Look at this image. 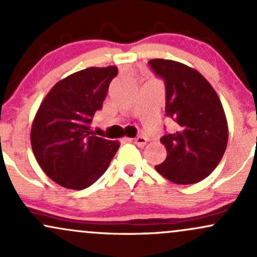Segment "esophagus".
Here are the masks:
<instances>
[{"mask_svg":"<svg viewBox=\"0 0 257 257\" xmlns=\"http://www.w3.org/2000/svg\"><path fill=\"white\" fill-rule=\"evenodd\" d=\"M134 144L139 147H144L147 144V138L145 137H138L134 139Z\"/></svg>","mask_w":257,"mask_h":257,"instance_id":"obj_1","label":"esophagus"}]
</instances>
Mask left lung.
Masks as SVG:
<instances>
[{
	"label": "left lung",
	"instance_id": "1",
	"mask_svg": "<svg viewBox=\"0 0 257 257\" xmlns=\"http://www.w3.org/2000/svg\"><path fill=\"white\" fill-rule=\"evenodd\" d=\"M149 66L164 81L166 116L176 122L175 131L161 138L167 158L156 170L174 184L202 181L226 151L228 128L222 104L196 70L166 59L150 60Z\"/></svg>",
	"mask_w": 257,
	"mask_h": 257
}]
</instances>
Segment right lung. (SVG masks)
<instances>
[{
	"label": "right lung",
	"mask_w": 257,
	"mask_h": 257,
	"mask_svg": "<svg viewBox=\"0 0 257 257\" xmlns=\"http://www.w3.org/2000/svg\"><path fill=\"white\" fill-rule=\"evenodd\" d=\"M116 66L88 67L58 82L38 108L31 146L48 178L70 190L89 187L106 172L119 144L95 137L90 123L101 110Z\"/></svg>",
	"instance_id": "1"
}]
</instances>
